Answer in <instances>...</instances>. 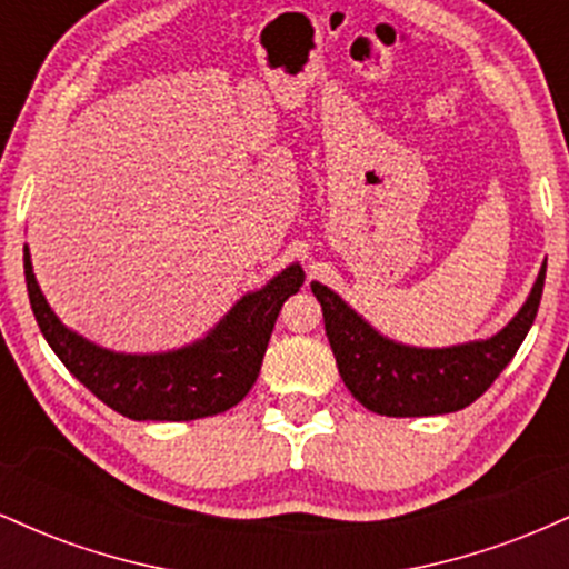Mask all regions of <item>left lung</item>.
Listing matches in <instances>:
<instances>
[{
	"mask_svg": "<svg viewBox=\"0 0 569 569\" xmlns=\"http://www.w3.org/2000/svg\"><path fill=\"white\" fill-rule=\"evenodd\" d=\"M543 283L546 262L530 297L498 335L449 348L396 342L377 331L329 286L312 280L310 289L321 302L339 377L356 401L385 417H430L466 409L498 380L538 316Z\"/></svg>",
	"mask_w": 569,
	"mask_h": 569,
	"instance_id": "8db88e82",
	"label": "left lung"
}]
</instances>
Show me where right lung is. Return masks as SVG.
<instances>
[{"label":"right lung","mask_w":569,"mask_h":569,"mask_svg":"<svg viewBox=\"0 0 569 569\" xmlns=\"http://www.w3.org/2000/svg\"><path fill=\"white\" fill-rule=\"evenodd\" d=\"M23 272L39 331L71 375L107 407L130 420L187 422L232 409L257 382L278 312L305 283L302 264H289L262 289L248 291L224 318L184 348L117 352L71 331L39 289L29 246Z\"/></svg>","instance_id":"add662e5"}]
</instances>
